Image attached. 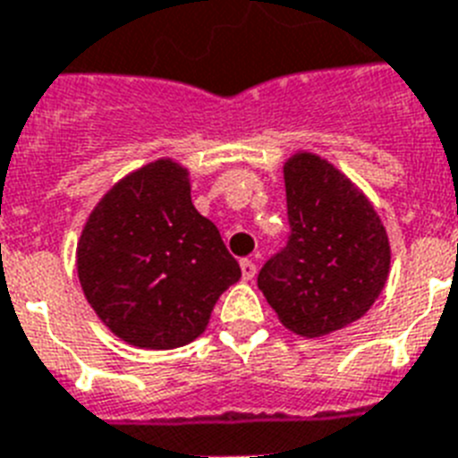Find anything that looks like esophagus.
Masks as SVG:
<instances>
[{"label": "esophagus", "instance_id": "obj_1", "mask_svg": "<svg viewBox=\"0 0 458 458\" xmlns=\"http://www.w3.org/2000/svg\"><path fill=\"white\" fill-rule=\"evenodd\" d=\"M240 267H242V280L251 282L256 277V263L249 261V259H242L240 261Z\"/></svg>", "mask_w": 458, "mask_h": 458}]
</instances>
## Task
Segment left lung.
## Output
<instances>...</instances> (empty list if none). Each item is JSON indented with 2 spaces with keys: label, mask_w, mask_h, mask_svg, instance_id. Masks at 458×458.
Masks as SVG:
<instances>
[{
  "label": "left lung",
  "mask_w": 458,
  "mask_h": 458,
  "mask_svg": "<svg viewBox=\"0 0 458 458\" xmlns=\"http://www.w3.org/2000/svg\"><path fill=\"white\" fill-rule=\"evenodd\" d=\"M287 247L261 267L259 289L299 336H327L362 318L390 273V244L374 204L313 152L284 162Z\"/></svg>",
  "instance_id": "left-lung-1"
}]
</instances>
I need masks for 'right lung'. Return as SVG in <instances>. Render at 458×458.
Returning <instances> with one entry per match:
<instances>
[{
  "label": "right lung",
  "instance_id": "1",
  "mask_svg": "<svg viewBox=\"0 0 458 458\" xmlns=\"http://www.w3.org/2000/svg\"><path fill=\"white\" fill-rule=\"evenodd\" d=\"M191 174L157 159L114 183L77 242V275L103 325L126 344L171 351L207 329L242 277L221 233L195 209Z\"/></svg>",
  "mask_w": 458,
  "mask_h": 458
}]
</instances>
